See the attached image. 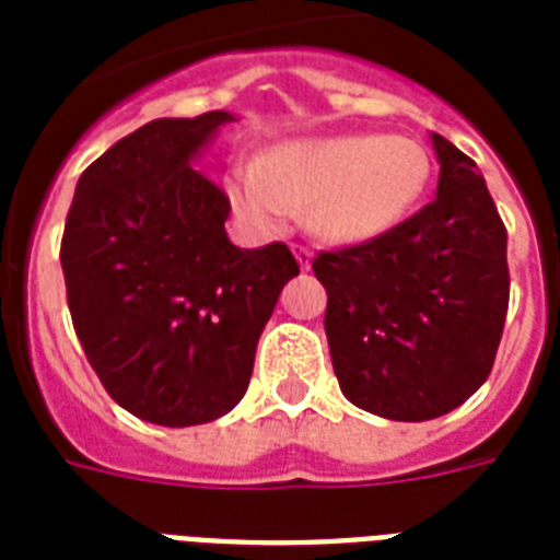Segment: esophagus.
<instances>
[{
	"label": "esophagus",
	"mask_w": 560,
	"mask_h": 560,
	"mask_svg": "<svg viewBox=\"0 0 560 560\" xmlns=\"http://www.w3.org/2000/svg\"><path fill=\"white\" fill-rule=\"evenodd\" d=\"M292 253H295L298 265H301V268L307 271L310 262H313V253H310V247H301V244H292Z\"/></svg>",
	"instance_id": "esophagus-1"
}]
</instances>
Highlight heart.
<instances>
[{
    "mask_svg": "<svg viewBox=\"0 0 560 560\" xmlns=\"http://www.w3.org/2000/svg\"><path fill=\"white\" fill-rule=\"evenodd\" d=\"M432 182L427 145L411 137L342 133L285 142L259 166L235 170L226 182L241 218L275 230L307 208L310 226L337 244H364L397 230L420 206Z\"/></svg>",
    "mask_w": 560,
    "mask_h": 560,
    "instance_id": "heart-1",
    "label": "heart"
}]
</instances>
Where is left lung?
Masks as SVG:
<instances>
[{
    "label": "left lung",
    "instance_id": "obj_1",
    "mask_svg": "<svg viewBox=\"0 0 560 560\" xmlns=\"http://www.w3.org/2000/svg\"><path fill=\"white\" fill-rule=\"evenodd\" d=\"M435 199L382 238L322 250L342 394L387 420L442 418L487 382L510 301L508 230L477 163L432 133Z\"/></svg>",
    "mask_w": 560,
    "mask_h": 560
}]
</instances>
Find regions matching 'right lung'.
Instances as JSON below:
<instances>
[{
    "label": "right lung",
    "instance_id": "obj_1",
    "mask_svg": "<svg viewBox=\"0 0 560 560\" xmlns=\"http://www.w3.org/2000/svg\"><path fill=\"white\" fill-rule=\"evenodd\" d=\"M230 113L154 118L77 182L62 271L73 330L121 409L196 427L238 406L256 342L295 256L275 241L241 250L230 196L194 158Z\"/></svg>",
    "mask_w": 560,
    "mask_h": 560
}]
</instances>
